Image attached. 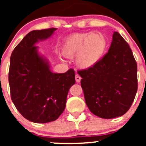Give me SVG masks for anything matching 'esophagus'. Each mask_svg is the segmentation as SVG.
Here are the masks:
<instances>
[{
  "mask_svg": "<svg viewBox=\"0 0 146 146\" xmlns=\"http://www.w3.org/2000/svg\"><path fill=\"white\" fill-rule=\"evenodd\" d=\"M81 77L80 76V75H75V81H76V82L78 83H80V81H81Z\"/></svg>",
  "mask_w": 146,
  "mask_h": 146,
  "instance_id": "34e87169",
  "label": "esophagus"
}]
</instances>
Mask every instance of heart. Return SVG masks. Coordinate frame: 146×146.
Segmentation results:
<instances>
[{
	"label": "heart",
	"mask_w": 146,
	"mask_h": 146,
	"mask_svg": "<svg viewBox=\"0 0 146 146\" xmlns=\"http://www.w3.org/2000/svg\"><path fill=\"white\" fill-rule=\"evenodd\" d=\"M107 47L105 37L100 33H77L64 42V56L73 58L79 68L86 70L94 67L102 60Z\"/></svg>",
	"instance_id": "heart-1"
}]
</instances>
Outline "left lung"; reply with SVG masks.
Listing matches in <instances>:
<instances>
[{"label": "left lung", "mask_w": 146, "mask_h": 146, "mask_svg": "<svg viewBox=\"0 0 146 146\" xmlns=\"http://www.w3.org/2000/svg\"><path fill=\"white\" fill-rule=\"evenodd\" d=\"M78 74L87 106L96 116L115 118L130 108L137 91V65L118 32L113 33L109 50L100 62Z\"/></svg>", "instance_id": "1"}]
</instances>
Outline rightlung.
Here are the masks:
<instances>
[{"label": "right lung", "instance_id": "1", "mask_svg": "<svg viewBox=\"0 0 146 146\" xmlns=\"http://www.w3.org/2000/svg\"><path fill=\"white\" fill-rule=\"evenodd\" d=\"M57 28L34 30L27 34L11 53L9 71L11 98L16 109L34 123L56 120L63 113L75 71H52L49 62L36 44L51 38Z\"/></svg>", "mask_w": 146, "mask_h": 146}]
</instances>
